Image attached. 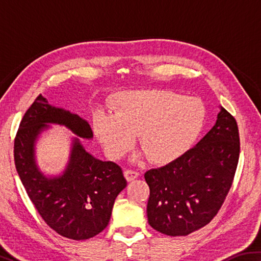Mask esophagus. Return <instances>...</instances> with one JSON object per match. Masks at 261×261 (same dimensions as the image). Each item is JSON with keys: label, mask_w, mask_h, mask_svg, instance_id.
<instances>
[{"label": "esophagus", "mask_w": 261, "mask_h": 261, "mask_svg": "<svg viewBox=\"0 0 261 261\" xmlns=\"http://www.w3.org/2000/svg\"><path fill=\"white\" fill-rule=\"evenodd\" d=\"M124 176H125V178H126L127 180H129V182H131V180H134V179H136L137 177H138L139 174L137 173L136 170L126 169V170L124 171Z\"/></svg>", "instance_id": "1"}]
</instances>
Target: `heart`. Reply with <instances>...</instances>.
<instances>
[{"instance_id":"b5f03b06","label":"heart","mask_w":261,"mask_h":261,"mask_svg":"<svg viewBox=\"0 0 261 261\" xmlns=\"http://www.w3.org/2000/svg\"><path fill=\"white\" fill-rule=\"evenodd\" d=\"M115 114L98 112L93 127L112 159L129 151L138 134L149 160L167 163L183 155L204 129L202 101L169 91H125L115 96Z\"/></svg>"}]
</instances>
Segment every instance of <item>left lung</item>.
<instances>
[{"label": "left lung", "instance_id": "obj_1", "mask_svg": "<svg viewBox=\"0 0 261 261\" xmlns=\"http://www.w3.org/2000/svg\"><path fill=\"white\" fill-rule=\"evenodd\" d=\"M240 159V134L231 114L218 120L196 146L145 173L148 223L168 236H187L210 223L231 188Z\"/></svg>", "mask_w": 261, "mask_h": 261}]
</instances>
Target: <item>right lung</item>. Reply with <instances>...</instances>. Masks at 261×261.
I'll list each match as a JSON object with an SVG mask.
<instances>
[{
	"instance_id": "add662e5",
	"label": "right lung",
	"mask_w": 261,
	"mask_h": 261,
	"mask_svg": "<svg viewBox=\"0 0 261 261\" xmlns=\"http://www.w3.org/2000/svg\"><path fill=\"white\" fill-rule=\"evenodd\" d=\"M48 124L68 127L84 139L93 138L88 122L48 103L40 94L25 113L15 138V166L26 193L53 230L74 241L88 240L108 226L115 199L126 187L122 168L101 161L73 138L63 173L47 177L35 162V141Z\"/></svg>"
}]
</instances>
